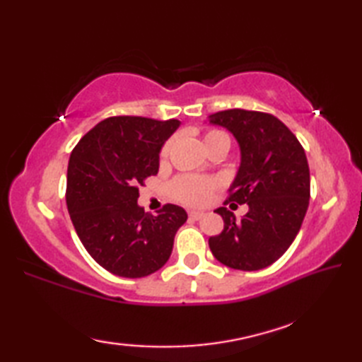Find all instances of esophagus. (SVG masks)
Instances as JSON below:
<instances>
[{"instance_id":"obj_1","label":"esophagus","mask_w":362,"mask_h":362,"mask_svg":"<svg viewBox=\"0 0 362 362\" xmlns=\"http://www.w3.org/2000/svg\"><path fill=\"white\" fill-rule=\"evenodd\" d=\"M204 211H196V210H191L189 213H188V216H189V219H194V221H197V219H201L202 216H204Z\"/></svg>"}]
</instances>
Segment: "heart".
I'll use <instances>...</instances> for the list:
<instances>
[{
    "label": "heart",
    "instance_id": "b5f03b06",
    "mask_svg": "<svg viewBox=\"0 0 362 362\" xmlns=\"http://www.w3.org/2000/svg\"><path fill=\"white\" fill-rule=\"evenodd\" d=\"M205 146H209L211 143L216 141H227L230 144L228 135L222 130H209L204 136ZM171 141H168L163 149H161V156L166 157L169 153V149H171ZM216 187V180L213 179H204V177H196V175H183L179 177L174 182L173 191L174 196L179 199V201L189 204V205H199L204 204L206 199H209L211 189Z\"/></svg>",
    "mask_w": 362,
    "mask_h": 362
}]
</instances>
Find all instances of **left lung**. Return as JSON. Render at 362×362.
<instances>
[{
  "mask_svg": "<svg viewBox=\"0 0 362 362\" xmlns=\"http://www.w3.org/2000/svg\"><path fill=\"white\" fill-rule=\"evenodd\" d=\"M240 146L241 163L227 202L247 204L238 219L226 206L214 210L224 230L209 240L218 261L238 271L275 263L296 240L310 204V168L302 144L274 115L232 109L209 117Z\"/></svg>",
  "mask_w": 362,
  "mask_h": 362,
  "instance_id": "1",
  "label": "left lung"
}]
</instances>
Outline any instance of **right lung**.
I'll return each mask as SVG.
<instances>
[{"instance_id": "1", "label": "right lung", "mask_w": 362, "mask_h": 362, "mask_svg": "<svg viewBox=\"0 0 362 362\" xmlns=\"http://www.w3.org/2000/svg\"><path fill=\"white\" fill-rule=\"evenodd\" d=\"M179 119L107 118L81 138L66 173V206L81 243L99 266L141 279L163 267L188 214L166 204L157 216L138 205L144 179L156 175L160 151Z\"/></svg>"}]
</instances>
